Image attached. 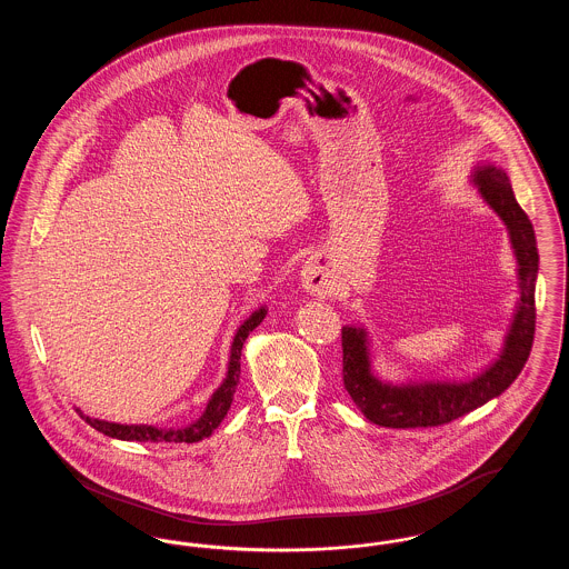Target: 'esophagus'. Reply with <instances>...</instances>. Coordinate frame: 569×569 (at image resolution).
<instances>
[{"instance_id":"esophagus-1","label":"esophagus","mask_w":569,"mask_h":569,"mask_svg":"<svg viewBox=\"0 0 569 569\" xmlns=\"http://www.w3.org/2000/svg\"><path fill=\"white\" fill-rule=\"evenodd\" d=\"M300 277H302L305 290H309V292H322V290H326V286H328L326 272L322 271V267H320L318 262H313V260L305 264Z\"/></svg>"}]
</instances>
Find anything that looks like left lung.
Returning a JSON list of instances; mask_svg holds the SVG:
<instances>
[{"instance_id":"obj_1","label":"left lung","mask_w":569,"mask_h":569,"mask_svg":"<svg viewBox=\"0 0 569 569\" xmlns=\"http://www.w3.org/2000/svg\"><path fill=\"white\" fill-rule=\"evenodd\" d=\"M476 183L488 204L506 221L518 260L522 292L506 350L487 373L465 383L390 386L371 376L365 332L346 326L341 330L343 386L356 407L379 427L418 429L448 425L476 407L485 406L492 397H499L518 378L531 352L536 335V279L540 262L533 223L516 202L510 179L501 168L482 166L476 172Z\"/></svg>"}]
</instances>
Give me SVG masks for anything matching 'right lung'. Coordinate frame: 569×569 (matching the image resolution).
Returning <instances> with one entry per match:
<instances>
[{
  "instance_id": "obj_1",
  "label": "right lung",
  "mask_w": 569,
  "mask_h": 569,
  "mask_svg": "<svg viewBox=\"0 0 569 569\" xmlns=\"http://www.w3.org/2000/svg\"><path fill=\"white\" fill-rule=\"evenodd\" d=\"M267 316V309H258L247 322H244L232 343V353H230V367H228V376L223 379V383L217 388L216 395L211 397L207 411L200 416V420H196L190 427L183 429H156V427H128V425H114V422H104V420H96L89 416L81 418L93 427L100 433L117 437L123 441H174V443H196L204 437H211L219 422L226 418L228 409L232 406L234 392H237V383L241 378V350H243L244 339L249 337V332L260 325Z\"/></svg>"
}]
</instances>
